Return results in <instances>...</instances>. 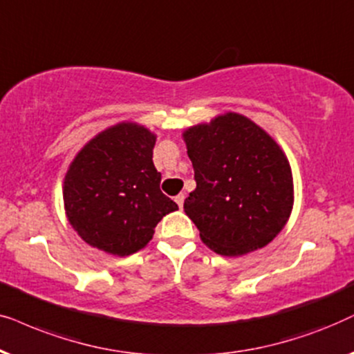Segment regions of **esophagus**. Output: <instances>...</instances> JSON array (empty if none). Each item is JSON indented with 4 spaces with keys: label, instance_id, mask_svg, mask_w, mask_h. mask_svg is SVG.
<instances>
[{
    "label": "esophagus",
    "instance_id": "obj_1",
    "mask_svg": "<svg viewBox=\"0 0 354 354\" xmlns=\"http://www.w3.org/2000/svg\"><path fill=\"white\" fill-rule=\"evenodd\" d=\"M174 202H176L180 209H183V204H185V194H178L176 197H174Z\"/></svg>",
    "mask_w": 354,
    "mask_h": 354
}]
</instances>
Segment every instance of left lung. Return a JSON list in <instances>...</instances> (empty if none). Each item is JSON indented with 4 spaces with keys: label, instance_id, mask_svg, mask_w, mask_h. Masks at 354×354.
<instances>
[{
    "label": "left lung",
    "instance_id": "8db88e82",
    "mask_svg": "<svg viewBox=\"0 0 354 354\" xmlns=\"http://www.w3.org/2000/svg\"><path fill=\"white\" fill-rule=\"evenodd\" d=\"M183 139L197 185L185 212L202 243L238 257L273 241L295 202L293 173L275 139L234 111L191 126Z\"/></svg>",
    "mask_w": 354,
    "mask_h": 354
}]
</instances>
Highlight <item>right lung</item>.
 Here are the masks:
<instances>
[{"instance_id":"1","label":"right lung","mask_w":354,"mask_h":354,"mask_svg":"<svg viewBox=\"0 0 354 354\" xmlns=\"http://www.w3.org/2000/svg\"><path fill=\"white\" fill-rule=\"evenodd\" d=\"M157 140L142 124L122 121L79 150L63 183L66 216L88 246L131 256L153 238L178 205L160 191L152 155Z\"/></svg>"}]
</instances>
